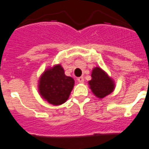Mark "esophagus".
Here are the masks:
<instances>
[{
  "label": "esophagus",
  "instance_id": "1",
  "mask_svg": "<svg viewBox=\"0 0 149 149\" xmlns=\"http://www.w3.org/2000/svg\"><path fill=\"white\" fill-rule=\"evenodd\" d=\"M77 80H78V81H79V83H83V82H84V77H82V76L78 78Z\"/></svg>",
  "mask_w": 149,
  "mask_h": 149
}]
</instances>
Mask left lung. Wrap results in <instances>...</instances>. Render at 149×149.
<instances>
[{
  "instance_id": "left-lung-1",
  "label": "left lung",
  "mask_w": 149,
  "mask_h": 149,
  "mask_svg": "<svg viewBox=\"0 0 149 149\" xmlns=\"http://www.w3.org/2000/svg\"><path fill=\"white\" fill-rule=\"evenodd\" d=\"M92 79L89 81L90 87L94 95L102 99L112 93L114 89V83L107 73L100 68L93 70Z\"/></svg>"
}]
</instances>
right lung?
Returning <instances> with one entry per match:
<instances>
[{"label": "right lung", "instance_id": "add662e5", "mask_svg": "<svg viewBox=\"0 0 149 149\" xmlns=\"http://www.w3.org/2000/svg\"><path fill=\"white\" fill-rule=\"evenodd\" d=\"M74 85V80L65 74L60 65L47 70L39 80V93L45 100L54 105L65 103Z\"/></svg>", "mask_w": 149, "mask_h": 149}]
</instances>
